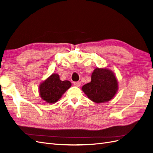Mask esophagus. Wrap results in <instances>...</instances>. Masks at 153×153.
I'll return each instance as SVG.
<instances>
[{"instance_id": "esophagus-1", "label": "esophagus", "mask_w": 153, "mask_h": 153, "mask_svg": "<svg viewBox=\"0 0 153 153\" xmlns=\"http://www.w3.org/2000/svg\"><path fill=\"white\" fill-rule=\"evenodd\" d=\"M73 84L76 87H80L81 85V82H74Z\"/></svg>"}]
</instances>
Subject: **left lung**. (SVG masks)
Here are the masks:
<instances>
[{"label": "left lung", "mask_w": 153, "mask_h": 153, "mask_svg": "<svg viewBox=\"0 0 153 153\" xmlns=\"http://www.w3.org/2000/svg\"><path fill=\"white\" fill-rule=\"evenodd\" d=\"M117 81L108 69L96 68L91 75V82L82 87V90L91 100L97 103L108 101L117 90Z\"/></svg>", "instance_id": "1"}]
</instances>
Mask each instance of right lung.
Masks as SVG:
<instances>
[{
    "instance_id": "1",
    "label": "right lung",
    "mask_w": 153,
    "mask_h": 153,
    "mask_svg": "<svg viewBox=\"0 0 153 153\" xmlns=\"http://www.w3.org/2000/svg\"><path fill=\"white\" fill-rule=\"evenodd\" d=\"M71 85L69 81H61L57 74H52L40 85V96L47 103H54L61 98Z\"/></svg>"
}]
</instances>
